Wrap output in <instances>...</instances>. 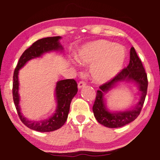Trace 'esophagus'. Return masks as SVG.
Masks as SVG:
<instances>
[{
	"instance_id": "34e87169",
	"label": "esophagus",
	"mask_w": 160,
	"mask_h": 160,
	"mask_svg": "<svg viewBox=\"0 0 160 160\" xmlns=\"http://www.w3.org/2000/svg\"><path fill=\"white\" fill-rule=\"evenodd\" d=\"M86 84H87L84 82V81H81V82H78V89L82 88V87H85V85H86Z\"/></svg>"
}]
</instances>
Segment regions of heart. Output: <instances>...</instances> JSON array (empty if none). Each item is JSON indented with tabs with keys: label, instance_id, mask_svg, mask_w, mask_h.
<instances>
[{
	"label": "heart",
	"instance_id": "b5f03b06",
	"mask_svg": "<svg viewBox=\"0 0 160 160\" xmlns=\"http://www.w3.org/2000/svg\"><path fill=\"white\" fill-rule=\"evenodd\" d=\"M125 59L126 50L123 46L104 39L86 43L76 54V60L82 64H92L89 73L97 84L113 79L122 70Z\"/></svg>",
	"mask_w": 160,
	"mask_h": 160
}]
</instances>
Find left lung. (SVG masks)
<instances>
[{
	"label": "left lung",
	"mask_w": 160,
	"mask_h": 160,
	"mask_svg": "<svg viewBox=\"0 0 160 160\" xmlns=\"http://www.w3.org/2000/svg\"><path fill=\"white\" fill-rule=\"evenodd\" d=\"M135 82L140 91V100L135 108L131 110L111 112L105 106L104 94L113 88L118 82ZM148 79L141 59L134 47L130 49V62L127 68L117 74L113 79L101 85L97 91L92 110L95 119L100 124L109 128H121L134 121L141 113L147 93Z\"/></svg>",
	"instance_id": "left-lung-1"
}]
</instances>
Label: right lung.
Masks as SVG:
<instances>
[{"instance_id":"add662e5","label":"right lung","mask_w":160,"mask_h":160,"mask_svg":"<svg viewBox=\"0 0 160 160\" xmlns=\"http://www.w3.org/2000/svg\"><path fill=\"white\" fill-rule=\"evenodd\" d=\"M60 38V36L47 37L34 42L21 55L13 76V100L19 119L28 128L38 132H52L58 130L65 124L68 119L71 100L78 92L77 83L74 79H64L57 82L55 87L57 108L55 113L47 119L30 121L21 113L19 105V71L32 59L40 58L47 52L62 50L63 48L59 42Z\"/></svg>"}]
</instances>
